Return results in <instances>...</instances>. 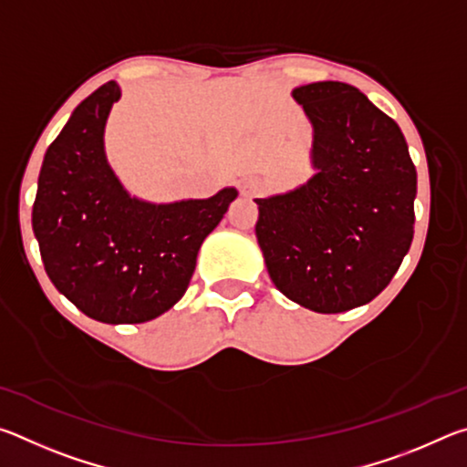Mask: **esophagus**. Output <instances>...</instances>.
<instances>
[{
    "instance_id": "34e87169",
    "label": "esophagus",
    "mask_w": 467,
    "mask_h": 467,
    "mask_svg": "<svg viewBox=\"0 0 467 467\" xmlns=\"http://www.w3.org/2000/svg\"><path fill=\"white\" fill-rule=\"evenodd\" d=\"M262 192V183H259L257 179H244L243 185H241V193L244 197H253Z\"/></svg>"
}]
</instances>
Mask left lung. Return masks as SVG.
<instances>
[{
  "label": "left lung",
  "mask_w": 467,
  "mask_h": 467,
  "mask_svg": "<svg viewBox=\"0 0 467 467\" xmlns=\"http://www.w3.org/2000/svg\"><path fill=\"white\" fill-rule=\"evenodd\" d=\"M317 172L255 200L257 243L284 296L315 313L367 305L391 282L414 236L416 167L400 125L344 82L298 86Z\"/></svg>",
  "instance_id": "8db88e82"
}]
</instances>
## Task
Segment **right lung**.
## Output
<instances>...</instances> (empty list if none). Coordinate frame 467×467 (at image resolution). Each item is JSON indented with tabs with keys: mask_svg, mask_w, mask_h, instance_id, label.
I'll list each match as a JSON object with an SVG mask.
<instances>
[{
	"mask_svg": "<svg viewBox=\"0 0 467 467\" xmlns=\"http://www.w3.org/2000/svg\"><path fill=\"white\" fill-rule=\"evenodd\" d=\"M117 82L84 99L47 148L33 205L45 272L69 303L102 323H144L185 295L197 251L236 200L150 203L128 193L105 154Z\"/></svg>",
	"mask_w": 467,
	"mask_h": 467,
	"instance_id": "obj_1",
	"label": "right lung"
}]
</instances>
